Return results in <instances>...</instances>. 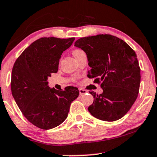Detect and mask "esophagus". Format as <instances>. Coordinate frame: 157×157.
Returning a JSON list of instances; mask_svg holds the SVG:
<instances>
[{"label": "esophagus", "mask_w": 157, "mask_h": 157, "mask_svg": "<svg viewBox=\"0 0 157 157\" xmlns=\"http://www.w3.org/2000/svg\"><path fill=\"white\" fill-rule=\"evenodd\" d=\"M79 93H80V95H83L87 93V90L82 88H79Z\"/></svg>", "instance_id": "1"}]
</instances>
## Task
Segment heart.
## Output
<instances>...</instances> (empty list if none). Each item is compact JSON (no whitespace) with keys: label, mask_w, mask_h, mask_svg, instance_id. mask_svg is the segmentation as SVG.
<instances>
[{"label":"heart","mask_w":157,"mask_h":157,"mask_svg":"<svg viewBox=\"0 0 157 157\" xmlns=\"http://www.w3.org/2000/svg\"><path fill=\"white\" fill-rule=\"evenodd\" d=\"M81 52H82V51L80 50V49H75V50L73 51V55L75 56V54H77V53H81Z\"/></svg>","instance_id":"heart-1"}]
</instances>
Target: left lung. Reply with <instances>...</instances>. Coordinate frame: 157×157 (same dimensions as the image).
Instances as JSON below:
<instances>
[{
  "mask_svg": "<svg viewBox=\"0 0 157 157\" xmlns=\"http://www.w3.org/2000/svg\"><path fill=\"white\" fill-rule=\"evenodd\" d=\"M75 46L88 57V77L101 83V94L90 92L94 100L88 111L98 120L113 122L124 116L139 93L140 69L136 52L124 40L111 35L78 39Z\"/></svg>",
  "mask_w": 157,
  "mask_h": 157,
  "instance_id": "8db88e82",
  "label": "left lung"
}]
</instances>
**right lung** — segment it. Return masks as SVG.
Instances as JSON below:
<instances>
[{"mask_svg": "<svg viewBox=\"0 0 157 157\" xmlns=\"http://www.w3.org/2000/svg\"><path fill=\"white\" fill-rule=\"evenodd\" d=\"M75 37H41L27 47L16 60L11 88L17 106L29 122L49 130L66 120L71 103L79 96L72 86L57 90L48 85V78L58 72L59 59Z\"/></svg>", "mask_w": 157, "mask_h": 157, "instance_id": "1", "label": "right lung"}]
</instances>
